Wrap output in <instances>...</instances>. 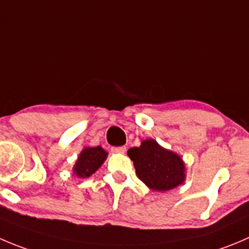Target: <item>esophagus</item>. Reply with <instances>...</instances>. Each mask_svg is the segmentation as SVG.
<instances>
[{"label":"esophagus","mask_w":249,"mask_h":249,"mask_svg":"<svg viewBox=\"0 0 249 249\" xmlns=\"http://www.w3.org/2000/svg\"><path fill=\"white\" fill-rule=\"evenodd\" d=\"M112 151H113V152H115V153H125V152H126V147H125V146L113 147Z\"/></svg>","instance_id":"34e87169"}]
</instances>
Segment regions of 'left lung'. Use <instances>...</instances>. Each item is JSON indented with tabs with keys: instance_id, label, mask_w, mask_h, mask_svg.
<instances>
[{
	"instance_id": "left-lung-1",
	"label": "left lung",
	"mask_w": 249,
	"mask_h": 249,
	"mask_svg": "<svg viewBox=\"0 0 249 249\" xmlns=\"http://www.w3.org/2000/svg\"><path fill=\"white\" fill-rule=\"evenodd\" d=\"M141 181L154 191H168L183 182L185 165L178 154L164 149L154 140L127 151Z\"/></svg>"
}]
</instances>
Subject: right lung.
Returning <instances> with one entry per match:
<instances>
[{"label":"right lung","instance_id":"1","mask_svg":"<svg viewBox=\"0 0 249 249\" xmlns=\"http://www.w3.org/2000/svg\"><path fill=\"white\" fill-rule=\"evenodd\" d=\"M107 152L102 147H86L79 156L74 166V173L79 178H89L103 164Z\"/></svg>","mask_w":249,"mask_h":249}]
</instances>
